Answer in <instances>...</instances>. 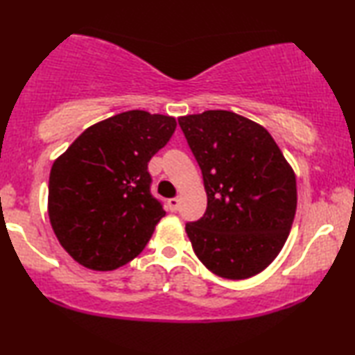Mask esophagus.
<instances>
[{"instance_id": "obj_1", "label": "esophagus", "mask_w": 355, "mask_h": 355, "mask_svg": "<svg viewBox=\"0 0 355 355\" xmlns=\"http://www.w3.org/2000/svg\"><path fill=\"white\" fill-rule=\"evenodd\" d=\"M167 204H168V209H171L172 212H177V211H178V207H180V198H172V199H168Z\"/></svg>"}]
</instances>
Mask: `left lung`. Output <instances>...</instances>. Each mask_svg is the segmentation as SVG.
Returning <instances> with one entry per match:
<instances>
[{
    "mask_svg": "<svg viewBox=\"0 0 355 355\" xmlns=\"http://www.w3.org/2000/svg\"><path fill=\"white\" fill-rule=\"evenodd\" d=\"M178 123L207 193L204 216L184 227L194 254L222 278L257 275L291 230L294 171L266 128L232 111L191 114Z\"/></svg>",
    "mask_w": 355,
    "mask_h": 355,
    "instance_id": "obj_1",
    "label": "left lung"
}]
</instances>
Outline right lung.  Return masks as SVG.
Wrapping results in <instances>:
<instances>
[{
  "label": "right lung",
  "mask_w": 355,
  "mask_h": 355,
  "mask_svg": "<svg viewBox=\"0 0 355 355\" xmlns=\"http://www.w3.org/2000/svg\"><path fill=\"white\" fill-rule=\"evenodd\" d=\"M175 128L171 116L127 111L88 127L54 161L49 222L80 266L116 270L146 246L166 216L151 194L148 162Z\"/></svg>",
  "instance_id": "obj_1"
}]
</instances>
